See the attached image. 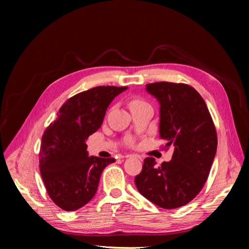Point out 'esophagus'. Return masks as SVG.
<instances>
[{
	"label": "esophagus",
	"instance_id": "esophagus-1",
	"mask_svg": "<svg viewBox=\"0 0 249 249\" xmlns=\"http://www.w3.org/2000/svg\"><path fill=\"white\" fill-rule=\"evenodd\" d=\"M124 157H125V158H130V157H132V155H125V156H124ZM135 157H137V158H138V159H140V160H142V158H141V157H140V156H137V155H136V156H135Z\"/></svg>",
	"mask_w": 249,
	"mask_h": 249
}]
</instances>
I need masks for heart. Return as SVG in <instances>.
I'll return each instance as SVG.
<instances>
[{
    "label": "heart",
    "mask_w": 249,
    "mask_h": 249,
    "mask_svg": "<svg viewBox=\"0 0 249 249\" xmlns=\"http://www.w3.org/2000/svg\"><path fill=\"white\" fill-rule=\"evenodd\" d=\"M142 104H145V103L143 102L142 100L138 99V97H134V99H132V100L130 101V103H129V105H130V108L139 106V105H142Z\"/></svg>",
    "instance_id": "heart-1"
}]
</instances>
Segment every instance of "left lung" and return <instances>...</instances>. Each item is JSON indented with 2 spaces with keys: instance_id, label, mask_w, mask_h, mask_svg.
<instances>
[{
  "instance_id": "8db88e82",
  "label": "left lung",
  "mask_w": 249,
  "mask_h": 249,
  "mask_svg": "<svg viewBox=\"0 0 249 249\" xmlns=\"http://www.w3.org/2000/svg\"><path fill=\"white\" fill-rule=\"evenodd\" d=\"M145 89L160 104V137L167 141L166 146H175V152L160 166L154 158H145L135 185L158 207H183L208 179L217 149L213 119L201 95L189 85L157 82Z\"/></svg>"
}]
</instances>
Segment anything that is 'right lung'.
<instances>
[{
  "instance_id": "add662e5",
  "label": "right lung",
  "mask_w": 249,
  "mask_h": 249,
  "mask_svg": "<svg viewBox=\"0 0 249 249\" xmlns=\"http://www.w3.org/2000/svg\"><path fill=\"white\" fill-rule=\"evenodd\" d=\"M127 87L97 86L67 100L44 131L39 169L49 196L64 211L92 199L100 178L114 158L88 156L86 140L100 129L107 108Z\"/></svg>"
}]
</instances>
